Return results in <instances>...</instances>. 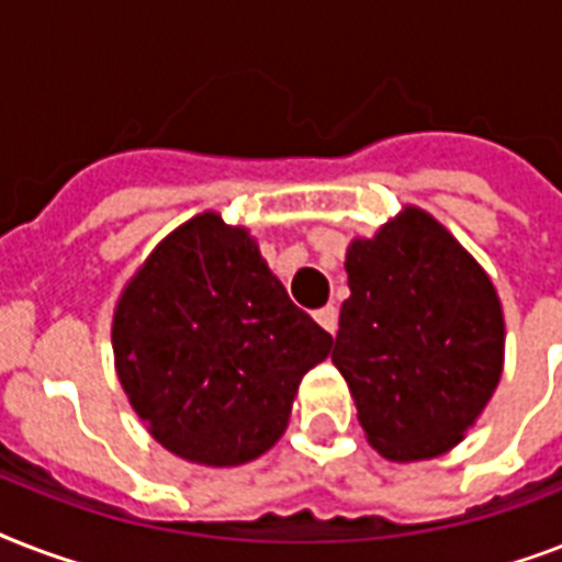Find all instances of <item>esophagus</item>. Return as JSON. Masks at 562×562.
I'll return each instance as SVG.
<instances>
[{"label":"esophagus","mask_w":562,"mask_h":562,"mask_svg":"<svg viewBox=\"0 0 562 562\" xmlns=\"http://www.w3.org/2000/svg\"><path fill=\"white\" fill-rule=\"evenodd\" d=\"M315 321L321 326H324L326 333L329 335H335L338 333V308L335 306H324V308H317L315 312Z\"/></svg>","instance_id":"1"}]
</instances>
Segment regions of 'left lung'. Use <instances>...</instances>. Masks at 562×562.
<instances>
[{
    "label": "left lung",
    "mask_w": 562,
    "mask_h": 562,
    "mask_svg": "<svg viewBox=\"0 0 562 562\" xmlns=\"http://www.w3.org/2000/svg\"><path fill=\"white\" fill-rule=\"evenodd\" d=\"M333 364L391 461L452 449L496 391L505 321L481 265L423 210L347 250Z\"/></svg>",
    "instance_id": "left-lung-1"
}]
</instances>
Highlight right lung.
Listing matches in <instances>:
<instances>
[{
	"mask_svg": "<svg viewBox=\"0 0 562 562\" xmlns=\"http://www.w3.org/2000/svg\"><path fill=\"white\" fill-rule=\"evenodd\" d=\"M333 335L291 303L247 229L203 212L127 282L113 317L119 382L169 452L238 467L289 426Z\"/></svg>",
	"mask_w": 562,
	"mask_h": 562,
	"instance_id": "add662e5",
	"label": "right lung"
}]
</instances>
